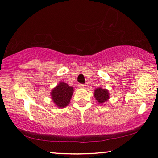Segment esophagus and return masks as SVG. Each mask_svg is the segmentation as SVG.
<instances>
[{
	"mask_svg": "<svg viewBox=\"0 0 158 158\" xmlns=\"http://www.w3.org/2000/svg\"><path fill=\"white\" fill-rule=\"evenodd\" d=\"M79 88L84 89V88H85L86 85H85V84H79Z\"/></svg>",
	"mask_w": 158,
	"mask_h": 158,
	"instance_id": "obj_1",
	"label": "esophagus"
}]
</instances>
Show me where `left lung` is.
Segmentation results:
<instances>
[{
  "label": "left lung",
  "instance_id": "left-lung-1",
  "mask_svg": "<svg viewBox=\"0 0 158 158\" xmlns=\"http://www.w3.org/2000/svg\"><path fill=\"white\" fill-rule=\"evenodd\" d=\"M94 96L99 103H103V102H106L109 98V93L106 89H103L102 88L96 89L94 91Z\"/></svg>",
  "mask_w": 158,
  "mask_h": 158
}]
</instances>
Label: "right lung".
Instances as JSON below:
<instances>
[{
    "label": "right lung",
    "mask_w": 158,
    "mask_h": 158,
    "mask_svg": "<svg viewBox=\"0 0 158 158\" xmlns=\"http://www.w3.org/2000/svg\"><path fill=\"white\" fill-rule=\"evenodd\" d=\"M73 87L60 82L51 92L52 99L59 108H64L69 104L73 94Z\"/></svg>",
    "instance_id": "obj_1"
}]
</instances>
